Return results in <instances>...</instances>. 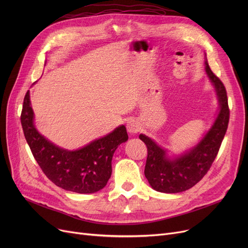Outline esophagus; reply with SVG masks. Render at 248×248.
Returning a JSON list of instances; mask_svg holds the SVG:
<instances>
[{
    "mask_svg": "<svg viewBox=\"0 0 248 248\" xmlns=\"http://www.w3.org/2000/svg\"><path fill=\"white\" fill-rule=\"evenodd\" d=\"M126 129L129 135H136L140 131V124L137 121L131 120L126 124Z\"/></svg>",
    "mask_w": 248,
    "mask_h": 248,
    "instance_id": "obj_1",
    "label": "esophagus"
}]
</instances>
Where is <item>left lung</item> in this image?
Returning <instances> with one entry per match:
<instances>
[{
    "instance_id": "1",
    "label": "left lung",
    "mask_w": 248,
    "mask_h": 248,
    "mask_svg": "<svg viewBox=\"0 0 248 248\" xmlns=\"http://www.w3.org/2000/svg\"><path fill=\"white\" fill-rule=\"evenodd\" d=\"M205 71L218 100V112L210 128L191 149L181 154L157 144L140 134L139 138L148 149L145 176L150 186L158 192L174 194L186 191L205 176L218 154L229 122V108L223 83L211 71L205 54Z\"/></svg>"
}]
</instances>
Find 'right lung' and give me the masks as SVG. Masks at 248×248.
<instances>
[{
	"mask_svg": "<svg viewBox=\"0 0 248 248\" xmlns=\"http://www.w3.org/2000/svg\"><path fill=\"white\" fill-rule=\"evenodd\" d=\"M21 124L34 158L47 178L64 190L79 194L95 193L106 187L112 172L113 153L128 139L122 124L82 148H61L38 132L30 91L24 98Z\"/></svg>",
	"mask_w": 248,
	"mask_h": 248,
	"instance_id": "right-lung-1",
	"label": "right lung"
}]
</instances>
